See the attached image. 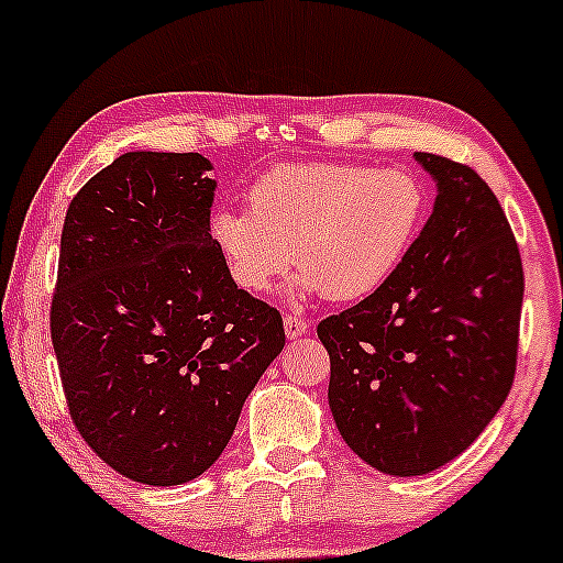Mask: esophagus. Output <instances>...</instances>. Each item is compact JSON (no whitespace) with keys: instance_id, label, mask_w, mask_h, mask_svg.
Returning <instances> with one entry per match:
<instances>
[{"instance_id":"obj_1","label":"esophagus","mask_w":563,"mask_h":563,"mask_svg":"<svg viewBox=\"0 0 563 563\" xmlns=\"http://www.w3.org/2000/svg\"><path fill=\"white\" fill-rule=\"evenodd\" d=\"M306 332H308V324L300 319V316H292V313L284 316V334H287L289 340H298Z\"/></svg>"}]
</instances>
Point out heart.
I'll return each mask as SVG.
<instances>
[{
  "mask_svg": "<svg viewBox=\"0 0 563 563\" xmlns=\"http://www.w3.org/2000/svg\"><path fill=\"white\" fill-rule=\"evenodd\" d=\"M426 220L428 188L412 169L313 162L261 175L250 210H218L210 236L244 292H268L295 261V292L356 302L399 274Z\"/></svg>",
  "mask_w": 563,
  "mask_h": 563,
  "instance_id": "heart-1",
  "label": "heart"
}]
</instances>
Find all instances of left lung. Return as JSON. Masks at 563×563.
<instances>
[{"instance_id": "left-lung-1", "label": "left lung", "mask_w": 563, "mask_h": 563, "mask_svg": "<svg viewBox=\"0 0 563 563\" xmlns=\"http://www.w3.org/2000/svg\"><path fill=\"white\" fill-rule=\"evenodd\" d=\"M415 159L439 194L407 263L316 327L334 426L390 476L441 468L489 426L514 385L523 300L519 244L492 188L446 156Z\"/></svg>"}]
</instances>
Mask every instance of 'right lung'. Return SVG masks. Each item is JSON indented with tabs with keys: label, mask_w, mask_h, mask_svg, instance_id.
I'll list each match as a JSON object with an SVG mask.
<instances>
[{
	"label": "right lung",
	"mask_w": 563,
	"mask_h": 563,
	"mask_svg": "<svg viewBox=\"0 0 563 563\" xmlns=\"http://www.w3.org/2000/svg\"><path fill=\"white\" fill-rule=\"evenodd\" d=\"M201 154L130 151L81 186L60 233L49 334L81 439L132 482L186 484L229 444L284 349L210 236Z\"/></svg>",
	"instance_id": "add662e5"
}]
</instances>
